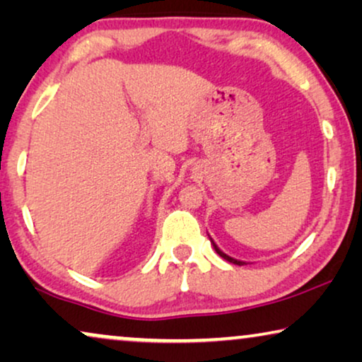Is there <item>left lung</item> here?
<instances>
[{
  "mask_svg": "<svg viewBox=\"0 0 362 362\" xmlns=\"http://www.w3.org/2000/svg\"><path fill=\"white\" fill-rule=\"evenodd\" d=\"M209 239H211V237H209ZM211 244H212V247H214V250L217 252V254H219V255H221L222 259H224V260L230 262V264H234V265H244V262H242V260H237V259H234V257H229V255H227V254H224V252H222V250L219 249V247L216 245V242L212 240V239H211Z\"/></svg>",
  "mask_w": 362,
  "mask_h": 362,
  "instance_id": "obj_1",
  "label": "left lung"
}]
</instances>
